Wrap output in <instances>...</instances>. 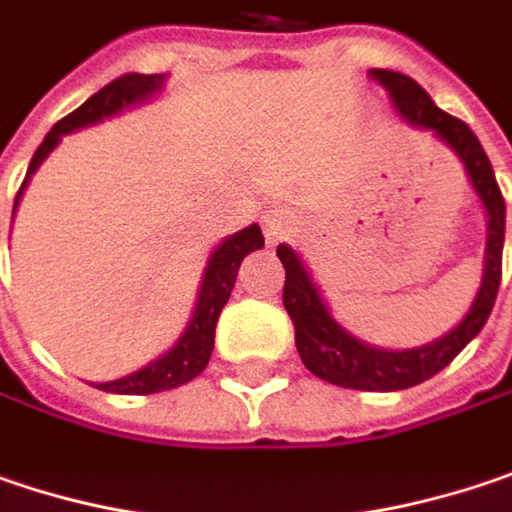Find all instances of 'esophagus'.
I'll return each mask as SVG.
<instances>
[{
  "label": "esophagus",
  "mask_w": 512,
  "mask_h": 512,
  "mask_svg": "<svg viewBox=\"0 0 512 512\" xmlns=\"http://www.w3.org/2000/svg\"><path fill=\"white\" fill-rule=\"evenodd\" d=\"M262 230H265L268 244H276V241L294 236V233L300 230V215H297V209H291V206H274V209L265 212Z\"/></svg>",
  "instance_id": "1"
}]
</instances>
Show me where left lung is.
Wrapping results in <instances>:
<instances>
[{"label": "left lung", "instance_id": "1", "mask_svg": "<svg viewBox=\"0 0 512 512\" xmlns=\"http://www.w3.org/2000/svg\"><path fill=\"white\" fill-rule=\"evenodd\" d=\"M370 78L379 81L399 116L414 128L431 130L443 145H449L463 163L472 189L487 209V250H484V279L469 311L452 332L443 338L414 349H379L358 341L332 317L326 300L320 297L314 279L306 271L300 253L288 244L276 247V256L285 268L282 303L294 323V341L303 364L317 379L352 390H405L437 376L443 367L455 361L487 323L495 306L498 282H501V250H504V198L495 183L490 157L484 154L478 136L466 122L443 113L420 84L393 69H370Z\"/></svg>", "mask_w": 512, "mask_h": 512}]
</instances>
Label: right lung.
Listing matches in <instances>:
<instances>
[{
    "label": "right lung",
    "mask_w": 512,
    "mask_h": 512,
    "mask_svg": "<svg viewBox=\"0 0 512 512\" xmlns=\"http://www.w3.org/2000/svg\"><path fill=\"white\" fill-rule=\"evenodd\" d=\"M165 75H122L116 81H110L107 87L90 95L78 110H72L66 119H60L55 128L46 133V139L40 142V148L34 151L31 165H28V174L22 180L17 192V201H14V212H17V203L28 186V177L40 168V163L55 151V145L60 142V136L72 133L78 128H87L95 125L107 116H116L122 113L130 104H142L148 101L151 95L163 90ZM265 244V236L256 224L238 230L233 236H227L209 256L206 262V271H203L201 291H198V303L192 311V320L189 326L183 329V335L177 338V344L163 352L160 358H154L151 364H145L142 370L122 376L116 382H101L95 384L98 390H107V393H125V396H145V393H163V390H174L180 384L192 382L203 373V367L209 364V355L215 347V326H218V317L221 309L227 306L230 294H233V285H236L238 268L244 262L247 253L259 250Z\"/></svg>",
    "instance_id": "obj_1"
}]
</instances>
